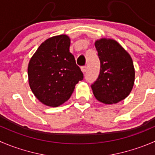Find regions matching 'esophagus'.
Segmentation results:
<instances>
[{"label": "esophagus", "instance_id": "34e87169", "mask_svg": "<svg viewBox=\"0 0 155 155\" xmlns=\"http://www.w3.org/2000/svg\"><path fill=\"white\" fill-rule=\"evenodd\" d=\"M81 70H82V73H85V72H86V70H87V67H86V66H84V67H81Z\"/></svg>", "mask_w": 155, "mask_h": 155}]
</instances>
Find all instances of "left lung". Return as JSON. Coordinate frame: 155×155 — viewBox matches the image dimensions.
<instances>
[{
  "label": "left lung",
  "instance_id": "1",
  "mask_svg": "<svg viewBox=\"0 0 155 155\" xmlns=\"http://www.w3.org/2000/svg\"><path fill=\"white\" fill-rule=\"evenodd\" d=\"M94 46L100 59V74L91 85L93 94L105 104H117L131 92L135 82V69L130 54L111 38L96 40Z\"/></svg>",
  "mask_w": 155,
  "mask_h": 155
}]
</instances>
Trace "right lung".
Listing matches in <instances>:
<instances>
[{
    "label": "right lung",
    "mask_w": 155,
    "mask_h": 155,
    "mask_svg": "<svg viewBox=\"0 0 155 155\" xmlns=\"http://www.w3.org/2000/svg\"><path fill=\"white\" fill-rule=\"evenodd\" d=\"M70 46V38L67 35L49 38L41 43L28 63L30 88L46 106L55 107L65 103L75 85L83 79Z\"/></svg>",
    "instance_id": "add662e5"
}]
</instances>
